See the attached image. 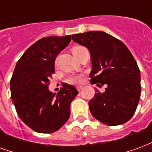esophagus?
Segmentation results:
<instances>
[{"label":"esophagus","instance_id":"esophagus-1","mask_svg":"<svg viewBox=\"0 0 152 152\" xmlns=\"http://www.w3.org/2000/svg\"><path fill=\"white\" fill-rule=\"evenodd\" d=\"M82 88H83V86H77V87H76V89H77V90H78V91L81 90V89H82Z\"/></svg>","mask_w":152,"mask_h":152}]
</instances>
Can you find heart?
<instances>
[{
	"instance_id": "heart-1",
	"label": "heart",
	"mask_w": 152,
	"mask_h": 152,
	"mask_svg": "<svg viewBox=\"0 0 152 152\" xmlns=\"http://www.w3.org/2000/svg\"><path fill=\"white\" fill-rule=\"evenodd\" d=\"M80 48H81V47H75V48H73L72 52L73 51H75V50H78ZM82 81L83 77L81 76H71L70 78L67 79V82L71 83V84H80V83H82Z\"/></svg>"
}]
</instances>
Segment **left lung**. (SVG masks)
Segmentation results:
<instances>
[{"instance_id": "left-lung-1", "label": "left lung", "mask_w": 152, "mask_h": 152, "mask_svg": "<svg viewBox=\"0 0 152 152\" xmlns=\"http://www.w3.org/2000/svg\"><path fill=\"white\" fill-rule=\"evenodd\" d=\"M72 38L89 50L91 84L107 86L104 93L96 89L89 102L92 115L110 126L126 123L134 115L141 95L140 71L130 51L104 31H87Z\"/></svg>"}]
</instances>
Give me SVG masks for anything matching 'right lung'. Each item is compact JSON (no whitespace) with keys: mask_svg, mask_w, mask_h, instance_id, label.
I'll return each instance as SVG.
<instances>
[{"mask_svg":"<svg viewBox=\"0 0 152 152\" xmlns=\"http://www.w3.org/2000/svg\"><path fill=\"white\" fill-rule=\"evenodd\" d=\"M71 40L70 35L42 38L25 51L15 66L10 80L12 100L20 119L37 133H53L69 119L77 89L64 84L55 95L48 86L55 72V58Z\"/></svg>","mask_w":152,"mask_h":152,"instance_id":"right-lung-1","label":"right lung"}]
</instances>
